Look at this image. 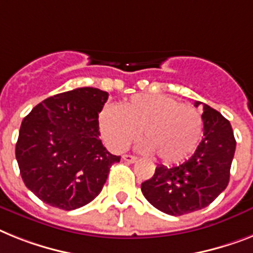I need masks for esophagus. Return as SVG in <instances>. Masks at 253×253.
Masks as SVG:
<instances>
[{"label": "esophagus", "instance_id": "34e87169", "mask_svg": "<svg viewBox=\"0 0 253 253\" xmlns=\"http://www.w3.org/2000/svg\"><path fill=\"white\" fill-rule=\"evenodd\" d=\"M123 160H124V162H126V163H135L137 162V158H135V156H133V155H123Z\"/></svg>", "mask_w": 253, "mask_h": 253}]
</instances>
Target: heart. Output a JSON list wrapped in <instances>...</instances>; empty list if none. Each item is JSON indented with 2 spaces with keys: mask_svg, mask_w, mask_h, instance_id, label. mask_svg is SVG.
<instances>
[{
  "mask_svg": "<svg viewBox=\"0 0 253 253\" xmlns=\"http://www.w3.org/2000/svg\"><path fill=\"white\" fill-rule=\"evenodd\" d=\"M142 149L160 160L177 163L197 149L203 118L197 108L163 94H138L120 107L106 106L99 114L102 137L115 151H124L139 135Z\"/></svg>",
  "mask_w": 253,
  "mask_h": 253,
  "instance_id": "heart-1",
  "label": "heart"
}]
</instances>
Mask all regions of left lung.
Segmentation results:
<instances>
[{"instance_id": "1", "label": "left lung", "mask_w": 253, "mask_h": 253, "mask_svg": "<svg viewBox=\"0 0 253 253\" xmlns=\"http://www.w3.org/2000/svg\"><path fill=\"white\" fill-rule=\"evenodd\" d=\"M203 110L204 138L194 155L179 166H158L155 174L141 185L146 199L170 216L206 208L229 183L237 145L234 133L220 112L208 104H203Z\"/></svg>"}]
</instances>
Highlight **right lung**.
I'll use <instances>...</instances> for the list:
<instances>
[{"label": "right lung", "instance_id": "add662e5", "mask_svg": "<svg viewBox=\"0 0 253 253\" xmlns=\"http://www.w3.org/2000/svg\"><path fill=\"white\" fill-rule=\"evenodd\" d=\"M107 99V91L77 87L46 98L22 122L16 162L26 186L43 203L64 211L90 203L120 162L99 139L98 114Z\"/></svg>", "mask_w": 253, "mask_h": 253}]
</instances>
